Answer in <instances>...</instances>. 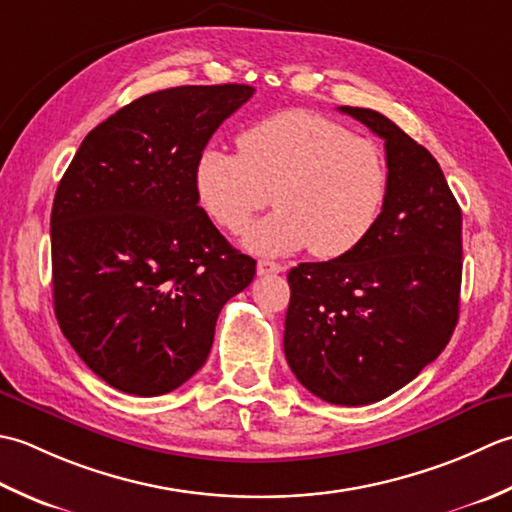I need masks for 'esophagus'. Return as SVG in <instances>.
<instances>
[{
  "label": "esophagus",
  "mask_w": 512,
  "mask_h": 512,
  "mask_svg": "<svg viewBox=\"0 0 512 512\" xmlns=\"http://www.w3.org/2000/svg\"><path fill=\"white\" fill-rule=\"evenodd\" d=\"M285 267L280 265V263H274V260H258V265H256V271H258V276H267V274H280V271H283Z\"/></svg>",
  "instance_id": "esophagus-1"
}]
</instances>
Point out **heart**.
Wrapping results in <instances>:
<instances>
[{
    "mask_svg": "<svg viewBox=\"0 0 512 512\" xmlns=\"http://www.w3.org/2000/svg\"><path fill=\"white\" fill-rule=\"evenodd\" d=\"M198 203L238 234L269 203L278 210L247 229L258 254L309 247L320 258L356 249L371 234L389 190L382 150L347 125L309 110H285L238 134V152L205 148L194 168Z\"/></svg>",
    "mask_w": 512,
    "mask_h": 512,
    "instance_id": "1",
    "label": "heart"
}]
</instances>
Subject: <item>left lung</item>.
<instances>
[{"instance_id":"8db88e82","label":"left lung","mask_w":512,"mask_h":512,"mask_svg":"<svg viewBox=\"0 0 512 512\" xmlns=\"http://www.w3.org/2000/svg\"><path fill=\"white\" fill-rule=\"evenodd\" d=\"M340 112L384 139L389 190L364 241L287 274L285 358L320 400H384L431 364L453 336L462 287V210L433 154L384 114Z\"/></svg>"}]
</instances>
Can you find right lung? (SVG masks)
<instances>
[{
  "instance_id": "1",
  "label": "right lung",
  "mask_w": 512,
  "mask_h": 512,
  "mask_svg": "<svg viewBox=\"0 0 512 512\" xmlns=\"http://www.w3.org/2000/svg\"><path fill=\"white\" fill-rule=\"evenodd\" d=\"M243 83L152 92L92 130L50 214L61 331L103 382L179 389L203 367L225 302L256 274L198 205V154L252 99Z\"/></svg>"
}]
</instances>
